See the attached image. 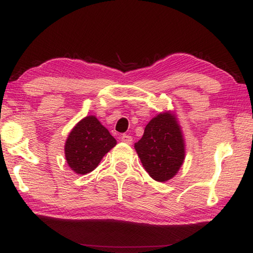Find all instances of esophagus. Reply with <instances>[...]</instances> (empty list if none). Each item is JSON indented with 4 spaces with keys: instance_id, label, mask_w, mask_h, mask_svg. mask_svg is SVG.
<instances>
[{
    "instance_id": "esophagus-1",
    "label": "esophagus",
    "mask_w": 253,
    "mask_h": 253,
    "mask_svg": "<svg viewBox=\"0 0 253 253\" xmlns=\"http://www.w3.org/2000/svg\"><path fill=\"white\" fill-rule=\"evenodd\" d=\"M121 139H122V142L126 143V144H131V143H132V137H131V136H129V135L124 134V135H122Z\"/></svg>"
}]
</instances>
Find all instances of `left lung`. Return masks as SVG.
I'll list each match as a JSON object with an SVG mask.
<instances>
[{
    "mask_svg": "<svg viewBox=\"0 0 253 253\" xmlns=\"http://www.w3.org/2000/svg\"><path fill=\"white\" fill-rule=\"evenodd\" d=\"M135 149L149 176L158 182L172 178L185 155L181 128L169 113L157 115L147 124Z\"/></svg>",
    "mask_w": 253,
    "mask_h": 253,
    "instance_id": "left-lung-1",
    "label": "left lung"
}]
</instances>
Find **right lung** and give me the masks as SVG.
Listing matches in <instances>:
<instances>
[{"label": "right lung", "mask_w": 253, "mask_h": 253, "mask_svg": "<svg viewBox=\"0 0 253 253\" xmlns=\"http://www.w3.org/2000/svg\"><path fill=\"white\" fill-rule=\"evenodd\" d=\"M116 145V139L95 116H87L77 124L68 136L66 160L77 174L95 169L105 154Z\"/></svg>", "instance_id": "add662e5"}]
</instances>
